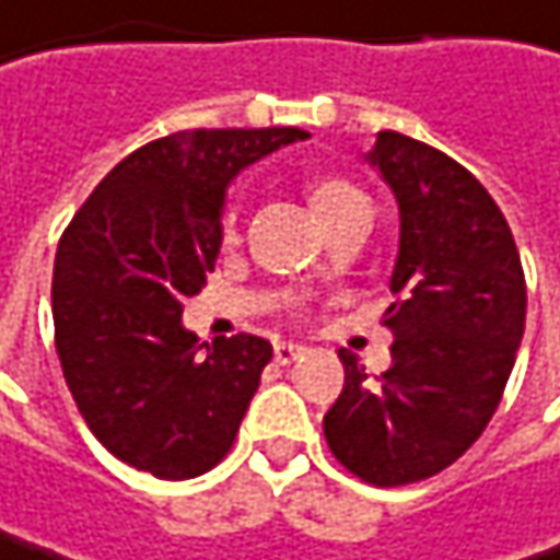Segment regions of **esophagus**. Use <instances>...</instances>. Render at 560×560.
Returning a JSON list of instances; mask_svg holds the SVG:
<instances>
[{
	"instance_id": "34e87169",
	"label": "esophagus",
	"mask_w": 560,
	"mask_h": 560,
	"mask_svg": "<svg viewBox=\"0 0 560 560\" xmlns=\"http://www.w3.org/2000/svg\"><path fill=\"white\" fill-rule=\"evenodd\" d=\"M301 355H304V346H298V342H276V362L279 365H291Z\"/></svg>"
}]
</instances>
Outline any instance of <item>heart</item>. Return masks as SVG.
Listing matches in <instances>:
<instances>
[{
    "label": "heart",
    "instance_id": "obj_1",
    "mask_svg": "<svg viewBox=\"0 0 560 560\" xmlns=\"http://www.w3.org/2000/svg\"><path fill=\"white\" fill-rule=\"evenodd\" d=\"M307 198H311V208L317 211V218L324 221V228L332 224L339 214H346V211H352V208L369 205V198H365L352 182H346V178H336V176L314 178V182L307 185Z\"/></svg>",
    "mask_w": 560,
    "mask_h": 560
}]
</instances>
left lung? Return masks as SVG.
<instances>
[{
  "label": "left lung",
  "instance_id": "obj_1",
  "mask_svg": "<svg viewBox=\"0 0 560 560\" xmlns=\"http://www.w3.org/2000/svg\"><path fill=\"white\" fill-rule=\"evenodd\" d=\"M365 163L400 214L384 311L394 359L378 382L352 352L324 432L362 481L400 487L458 462L490 423L526 330L510 224L478 178L413 137L378 130Z\"/></svg>",
  "mask_w": 560,
  "mask_h": 560
}]
</instances>
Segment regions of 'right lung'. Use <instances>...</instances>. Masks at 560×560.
I'll return each instance as SVG.
<instances>
[{
	"mask_svg": "<svg viewBox=\"0 0 560 560\" xmlns=\"http://www.w3.org/2000/svg\"><path fill=\"white\" fill-rule=\"evenodd\" d=\"M307 137L201 128L153 140L95 185L63 233L50 291L57 355L92 435L130 468L185 481L230 452L272 342H201L182 301L214 272L230 182Z\"/></svg>",
	"mask_w": 560,
	"mask_h": 560,
	"instance_id": "obj_1",
	"label": "right lung"
}]
</instances>
